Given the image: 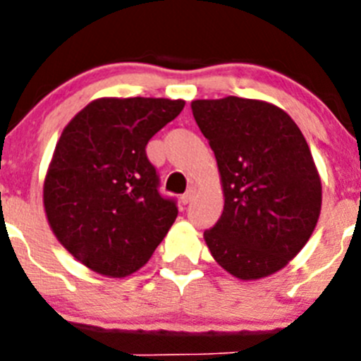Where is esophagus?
Here are the masks:
<instances>
[{"label": "esophagus", "mask_w": 361, "mask_h": 361, "mask_svg": "<svg viewBox=\"0 0 361 361\" xmlns=\"http://www.w3.org/2000/svg\"><path fill=\"white\" fill-rule=\"evenodd\" d=\"M195 188H191V189H189V191L188 192H184V195H182V198H180V202L182 203H184V205H188V203L189 202H191V200L192 198H195Z\"/></svg>", "instance_id": "esophagus-1"}]
</instances>
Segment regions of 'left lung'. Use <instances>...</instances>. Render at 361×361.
Instances as JSON below:
<instances>
[{"label":"left lung","instance_id":"left-lung-1","mask_svg":"<svg viewBox=\"0 0 361 361\" xmlns=\"http://www.w3.org/2000/svg\"><path fill=\"white\" fill-rule=\"evenodd\" d=\"M191 110L224 195L219 221L203 233L210 255L240 281L279 272L307 244L321 212V179L300 128L262 99H195Z\"/></svg>","mask_w":361,"mask_h":361}]
</instances>
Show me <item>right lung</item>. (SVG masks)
<instances>
[{
  "label": "right lung",
  "mask_w": 361,
  "mask_h": 361,
  "mask_svg": "<svg viewBox=\"0 0 361 361\" xmlns=\"http://www.w3.org/2000/svg\"><path fill=\"white\" fill-rule=\"evenodd\" d=\"M184 99L98 98L61 133L44 182L49 226L77 262L126 277L149 262L177 217L158 191L147 142Z\"/></svg>",
  "instance_id": "1"
}]
</instances>
